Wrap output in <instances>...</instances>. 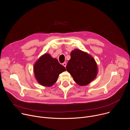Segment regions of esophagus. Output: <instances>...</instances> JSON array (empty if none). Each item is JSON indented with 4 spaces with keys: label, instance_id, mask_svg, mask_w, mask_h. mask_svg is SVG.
<instances>
[{
    "label": "esophagus",
    "instance_id": "esophagus-1",
    "mask_svg": "<svg viewBox=\"0 0 130 130\" xmlns=\"http://www.w3.org/2000/svg\"><path fill=\"white\" fill-rule=\"evenodd\" d=\"M62 65L65 67H66V63H65V62H64V63H63V64H62Z\"/></svg>",
    "mask_w": 130,
    "mask_h": 130
}]
</instances>
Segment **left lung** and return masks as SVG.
Instances as JSON below:
<instances>
[{"instance_id":"8db88e82","label":"left lung","mask_w":130,"mask_h":130,"mask_svg":"<svg viewBox=\"0 0 130 130\" xmlns=\"http://www.w3.org/2000/svg\"><path fill=\"white\" fill-rule=\"evenodd\" d=\"M70 57L66 70L77 84L80 86L87 85L96 78L98 66L91 55L75 49L71 52Z\"/></svg>"}]
</instances>
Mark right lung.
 Segmentation results:
<instances>
[{"label": "right lung", "mask_w": 130, "mask_h": 130, "mask_svg": "<svg viewBox=\"0 0 130 130\" xmlns=\"http://www.w3.org/2000/svg\"><path fill=\"white\" fill-rule=\"evenodd\" d=\"M66 70L58 60L45 53L39 58L33 66L35 78L38 82L45 87H51L56 83L59 75Z\"/></svg>", "instance_id": "add662e5"}]
</instances>
